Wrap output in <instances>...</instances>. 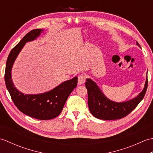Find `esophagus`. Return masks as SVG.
I'll return each instance as SVG.
<instances>
[{
  "mask_svg": "<svg viewBox=\"0 0 153 153\" xmlns=\"http://www.w3.org/2000/svg\"><path fill=\"white\" fill-rule=\"evenodd\" d=\"M85 80H86V76L85 74H82L79 75L78 76V84L79 85H82V84H83L85 82Z\"/></svg>",
  "mask_w": 153,
  "mask_h": 153,
  "instance_id": "esophagus-1",
  "label": "esophagus"
}]
</instances>
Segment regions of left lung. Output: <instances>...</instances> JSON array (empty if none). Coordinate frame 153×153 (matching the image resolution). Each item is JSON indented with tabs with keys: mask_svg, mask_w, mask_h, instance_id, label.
<instances>
[{
	"mask_svg": "<svg viewBox=\"0 0 153 153\" xmlns=\"http://www.w3.org/2000/svg\"><path fill=\"white\" fill-rule=\"evenodd\" d=\"M137 45H140L137 42ZM148 85L147 76L145 87L135 98L123 102H115L107 99L97 84L91 79H87L85 87L88 93V106L91 113L97 118L113 120L128 116L141 101L146 93Z\"/></svg>",
	"mask_w": 153,
	"mask_h": 153,
	"instance_id": "obj_1",
	"label": "left lung"
}]
</instances>
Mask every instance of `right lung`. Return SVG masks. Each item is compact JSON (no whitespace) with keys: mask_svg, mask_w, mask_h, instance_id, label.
I'll use <instances>...</instances> for the list:
<instances>
[{"mask_svg":"<svg viewBox=\"0 0 153 153\" xmlns=\"http://www.w3.org/2000/svg\"><path fill=\"white\" fill-rule=\"evenodd\" d=\"M42 31L41 29L31 30L12 48L6 61L4 79L12 101L19 111L32 118L45 120L56 118L61 113L70 94L77 87V77L62 83L53 90L43 94L24 95L16 89L11 77L12 65L25 43L34 40Z\"/></svg>","mask_w":153,"mask_h":153,"instance_id":"obj_1","label":"right lung"}]
</instances>
